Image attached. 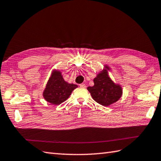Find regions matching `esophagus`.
<instances>
[{
	"instance_id": "1",
	"label": "esophagus",
	"mask_w": 161,
	"mask_h": 161,
	"mask_svg": "<svg viewBox=\"0 0 161 161\" xmlns=\"http://www.w3.org/2000/svg\"><path fill=\"white\" fill-rule=\"evenodd\" d=\"M80 87H82V88H85V87H86V85H85L84 84L82 83V84H80Z\"/></svg>"
}]
</instances>
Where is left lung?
I'll return each instance as SVG.
<instances>
[{
	"label": "left lung",
	"instance_id": "left-lung-1",
	"mask_svg": "<svg viewBox=\"0 0 161 161\" xmlns=\"http://www.w3.org/2000/svg\"><path fill=\"white\" fill-rule=\"evenodd\" d=\"M106 68L108 69V66ZM94 86L87 88L92 99L103 106L111 105L120 99L122 89L119 85L115 84L108 75L106 70L98 74L94 79Z\"/></svg>",
	"mask_w": 161,
	"mask_h": 161
}]
</instances>
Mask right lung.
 Segmentation results:
<instances>
[{"mask_svg":"<svg viewBox=\"0 0 161 161\" xmlns=\"http://www.w3.org/2000/svg\"><path fill=\"white\" fill-rule=\"evenodd\" d=\"M77 86L64 81L59 71H53L43 92L44 99L53 105H59L69 97Z\"/></svg>","mask_w":161,"mask_h":161,"instance_id":"1","label":"right lung"}]
</instances>
